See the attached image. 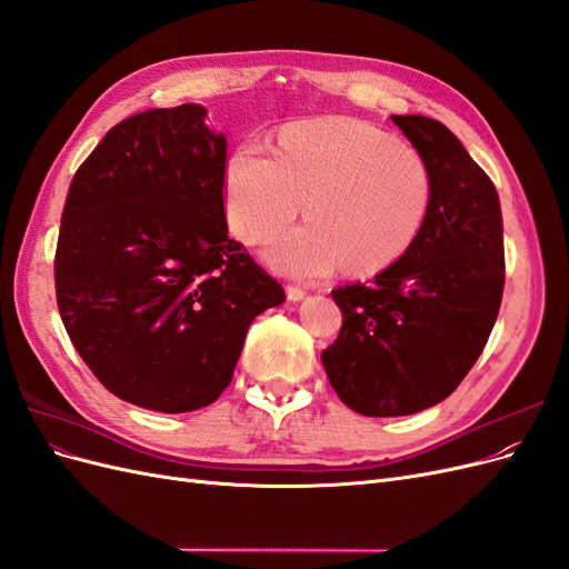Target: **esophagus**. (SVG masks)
I'll return each instance as SVG.
<instances>
[{
    "label": "esophagus",
    "instance_id": "esophagus-1",
    "mask_svg": "<svg viewBox=\"0 0 569 569\" xmlns=\"http://www.w3.org/2000/svg\"><path fill=\"white\" fill-rule=\"evenodd\" d=\"M306 297V287H299V284H289L287 287V299L289 301H301Z\"/></svg>",
    "mask_w": 569,
    "mask_h": 569
}]
</instances>
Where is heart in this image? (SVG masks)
Returning a JSON list of instances; mask_svg holds the SVG:
<instances>
[{"instance_id": "1", "label": "heart", "mask_w": 569, "mask_h": 569, "mask_svg": "<svg viewBox=\"0 0 569 569\" xmlns=\"http://www.w3.org/2000/svg\"><path fill=\"white\" fill-rule=\"evenodd\" d=\"M306 226L268 249L289 278L316 280L341 263L353 274L391 266L416 244L432 203V176L418 149L353 118L289 126L270 153L242 142L228 159L226 206L232 232L261 247L301 211Z\"/></svg>"}]
</instances>
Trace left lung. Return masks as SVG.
Segmentation results:
<instances>
[{
    "mask_svg": "<svg viewBox=\"0 0 569 569\" xmlns=\"http://www.w3.org/2000/svg\"><path fill=\"white\" fill-rule=\"evenodd\" d=\"M432 176L425 226L399 261L332 291L341 330L322 351L339 399L396 418L451 396L485 351L503 297V220L491 178L427 116H391Z\"/></svg>",
    "mask_w": 569,
    "mask_h": 569,
    "instance_id": "left-lung-1",
    "label": "left lung"
}]
</instances>
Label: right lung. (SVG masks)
<instances>
[{
	"instance_id": "add662e5",
	"label": "right lung",
	"mask_w": 569,
	"mask_h": 569,
	"mask_svg": "<svg viewBox=\"0 0 569 569\" xmlns=\"http://www.w3.org/2000/svg\"><path fill=\"white\" fill-rule=\"evenodd\" d=\"M182 104L126 118L68 189L57 306L76 351L113 396L159 412L211 406L251 320L282 284L228 237V142Z\"/></svg>"
}]
</instances>
